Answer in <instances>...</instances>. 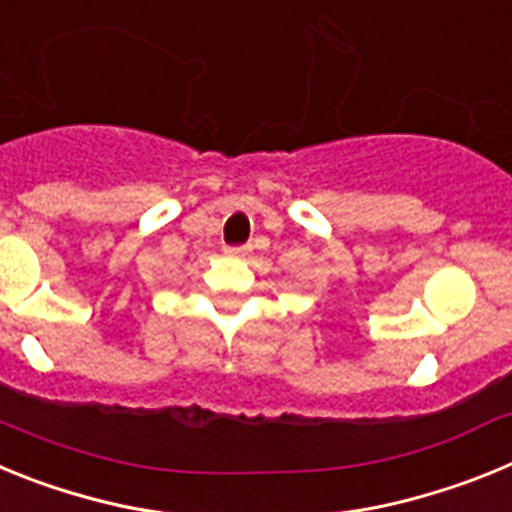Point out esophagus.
I'll return each mask as SVG.
<instances>
[{
    "mask_svg": "<svg viewBox=\"0 0 512 512\" xmlns=\"http://www.w3.org/2000/svg\"><path fill=\"white\" fill-rule=\"evenodd\" d=\"M248 251H251V246H228L225 248V253H230V256H246Z\"/></svg>",
    "mask_w": 512,
    "mask_h": 512,
    "instance_id": "esophagus-1",
    "label": "esophagus"
}]
</instances>
